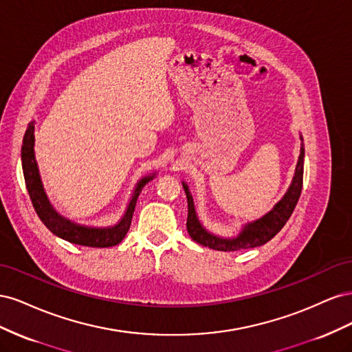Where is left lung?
<instances>
[{
  "instance_id": "8db88e82",
  "label": "left lung",
  "mask_w": 352,
  "mask_h": 352,
  "mask_svg": "<svg viewBox=\"0 0 352 352\" xmlns=\"http://www.w3.org/2000/svg\"><path fill=\"white\" fill-rule=\"evenodd\" d=\"M302 140V138H301ZM302 175H304V144H301V154L298 158V164L295 168V176L292 184L287 189L285 197L274 206V208L267 212L264 217H261L257 221H252L250 225L243 228V230L239 233L238 238L233 239H223L211 235L204 228L201 226V223L195 214L194 201L190 197V192L188 186L184 184L185 194L188 198V220H186V229L189 236L195 242L204 245V247L217 250V251H238V250H248L255 248L269 242L272 238H274L282 230V228L286 225V221L289 220L291 214L295 210V206L298 199H300L301 190H302Z\"/></svg>"
}]
</instances>
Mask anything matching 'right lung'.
Segmentation results:
<instances>
[{
  "instance_id": "right-lung-1",
  "label": "right lung",
  "mask_w": 352,
  "mask_h": 352,
  "mask_svg": "<svg viewBox=\"0 0 352 352\" xmlns=\"http://www.w3.org/2000/svg\"><path fill=\"white\" fill-rule=\"evenodd\" d=\"M34 132H35V126H34V123H30L25 132V136H23L22 167H23L25 182H26L30 201H32V204H34V208L36 211L38 217L41 219V221L48 228V230H51L58 238L69 241L72 243L83 245V247L107 248V247H113V245H117L119 242H122L123 238L126 236L127 230H129V228H131L136 199H138V197H140L145 184L150 182V180L154 177V175L144 177L141 182L138 184L135 192H133V197L129 202V207H127V210H126V214L123 216V219L119 223H117L116 226L104 228V229L79 226V225H76V223H72L70 220L61 217L50 204L45 190H44V188H42L36 160H35Z\"/></svg>"
}]
</instances>
